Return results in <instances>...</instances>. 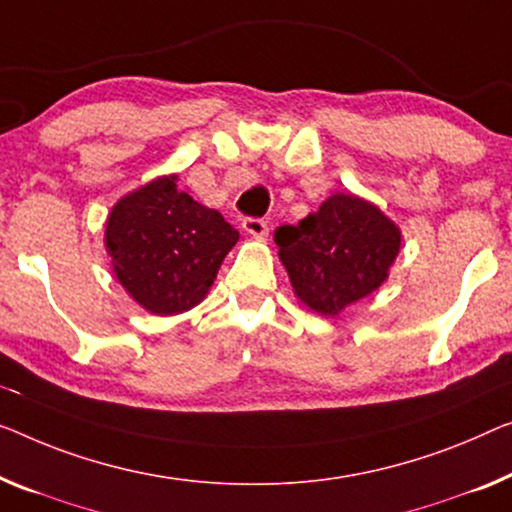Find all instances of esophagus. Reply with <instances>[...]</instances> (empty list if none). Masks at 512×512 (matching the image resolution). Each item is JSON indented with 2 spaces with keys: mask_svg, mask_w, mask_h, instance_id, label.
<instances>
[{
  "mask_svg": "<svg viewBox=\"0 0 512 512\" xmlns=\"http://www.w3.org/2000/svg\"><path fill=\"white\" fill-rule=\"evenodd\" d=\"M243 230H246L250 236H257V239H264L269 234V225H266L264 218H243Z\"/></svg>",
  "mask_w": 512,
  "mask_h": 512,
  "instance_id": "obj_1",
  "label": "esophagus"
}]
</instances>
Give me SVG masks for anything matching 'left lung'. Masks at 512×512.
Returning <instances> with one entry per match:
<instances>
[{
	"label": "left lung",
	"instance_id": "8db88e82",
	"mask_svg": "<svg viewBox=\"0 0 512 512\" xmlns=\"http://www.w3.org/2000/svg\"><path fill=\"white\" fill-rule=\"evenodd\" d=\"M273 241L296 296L333 317L386 280L400 230L375 204L338 193L299 225H280Z\"/></svg>",
	"mask_w": 512,
	"mask_h": 512
}]
</instances>
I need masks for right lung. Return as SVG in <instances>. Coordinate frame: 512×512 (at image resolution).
<instances>
[{"mask_svg": "<svg viewBox=\"0 0 512 512\" xmlns=\"http://www.w3.org/2000/svg\"><path fill=\"white\" fill-rule=\"evenodd\" d=\"M163 177L126 195L108 218L105 246L117 280L154 315H177L204 299L239 232L216 209Z\"/></svg>", "mask_w": 512, "mask_h": 512, "instance_id": "right-lung-1", "label": "right lung"}]
</instances>
